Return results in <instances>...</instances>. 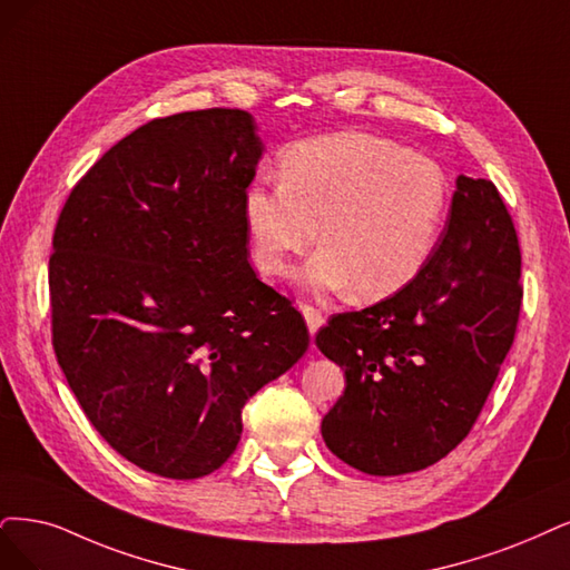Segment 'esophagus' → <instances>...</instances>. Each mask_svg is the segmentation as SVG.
Instances as JSON below:
<instances>
[{
  "instance_id": "34e87169",
  "label": "esophagus",
  "mask_w": 570,
  "mask_h": 570,
  "mask_svg": "<svg viewBox=\"0 0 570 570\" xmlns=\"http://www.w3.org/2000/svg\"><path fill=\"white\" fill-rule=\"evenodd\" d=\"M301 312H303V317H305V324H307L309 335L317 333V331L322 328V324H324V314H322L320 309L309 307V305H303V307H301Z\"/></svg>"
}]
</instances>
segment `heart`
Returning <instances> with one entry per match:
<instances>
[{
    "instance_id": "obj_1",
    "label": "heart",
    "mask_w": 570,
    "mask_h": 570,
    "mask_svg": "<svg viewBox=\"0 0 570 570\" xmlns=\"http://www.w3.org/2000/svg\"><path fill=\"white\" fill-rule=\"evenodd\" d=\"M282 183H253L244 216L253 258L267 277L320 239L303 272L307 288H352L383 301L413 284L439 244L449 178L434 159L394 140L341 131L296 142L279 161Z\"/></svg>"
}]
</instances>
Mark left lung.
<instances>
[{
  "instance_id": "obj_1",
  "label": "left lung",
  "mask_w": 570,
  "mask_h": 570,
  "mask_svg": "<svg viewBox=\"0 0 570 570\" xmlns=\"http://www.w3.org/2000/svg\"><path fill=\"white\" fill-rule=\"evenodd\" d=\"M519 277L517 229L495 185L458 176L423 274L317 333L314 343L347 383L322 420L328 451L373 476L417 472L449 455L512 347Z\"/></svg>"
}]
</instances>
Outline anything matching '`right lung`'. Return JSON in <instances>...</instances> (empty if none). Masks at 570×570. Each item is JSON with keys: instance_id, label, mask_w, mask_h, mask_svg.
<instances>
[{"instance_id": "1", "label": "right lung", "mask_w": 570, "mask_h": 570, "mask_svg": "<svg viewBox=\"0 0 570 570\" xmlns=\"http://www.w3.org/2000/svg\"><path fill=\"white\" fill-rule=\"evenodd\" d=\"M265 145L246 110L153 119L70 193L53 235V350L108 444L166 479L235 453L242 409L309 345L248 263L246 187Z\"/></svg>"}]
</instances>
